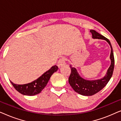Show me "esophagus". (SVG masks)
Returning a JSON list of instances; mask_svg holds the SVG:
<instances>
[{
	"label": "esophagus",
	"instance_id": "1",
	"mask_svg": "<svg viewBox=\"0 0 121 121\" xmlns=\"http://www.w3.org/2000/svg\"><path fill=\"white\" fill-rule=\"evenodd\" d=\"M65 64V58H60L58 60V63H57V66L59 68H60L61 67H62L63 65H64Z\"/></svg>",
	"mask_w": 121,
	"mask_h": 121
}]
</instances>
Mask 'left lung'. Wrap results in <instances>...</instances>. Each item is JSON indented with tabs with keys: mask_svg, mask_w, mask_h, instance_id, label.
<instances>
[{
	"mask_svg": "<svg viewBox=\"0 0 121 121\" xmlns=\"http://www.w3.org/2000/svg\"><path fill=\"white\" fill-rule=\"evenodd\" d=\"M90 32L92 34V37L94 39H104L108 42L111 47V65L107 71L104 77L100 79L94 80H89L85 79L81 77L78 72L77 69L72 67L70 65L71 74L69 78V83L73 90L80 95L83 96H92L101 90L108 83L111 78L112 77L114 69L115 59L113 52L110 41L107 38L99 34L94 30H91Z\"/></svg>",
	"mask_w": 121,
	"mask_h": 121,
	"instance_id": "left-lung-1",
	"label": "left lung"
}]
</instances>
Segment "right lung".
Returning <instances> with one entry per match:
<instances>
[{"instance_id":"add662e5","label":"right lung","mask_w":121,"mask_h":121,"mask_svg":"<svg viewBox=\"0 0 121 121\" xmlns=\"http://www.w3.org/2000/svg\"><path fill=\"white\" fill-rule=\"evenodd\" d=\"M58 69V68L57 65L52 66L39 78L28 84L19 85L13 83L11 81L10 82L14 88L20 94L24 95L34 96L40 93L47 84L52 74L57 72Z\"/></svg>"}]
</instances>
